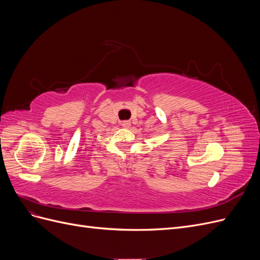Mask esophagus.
Here are the masks:
<instances>
[{"instance_id":"esophagus-1","label":"esophagus","mask_w":260,"mask_h":260,"mask_svg":"<svg viewBox=\"0 0 260 260\" xmlns=\"http://www.w3.org/2000/svg\"><path fill=\"white\" fill-rule=\"evenodd\" d=\"M121 125L123 128H129L131 125V122L129 120H124V121H121Z\"/></svg>"}]
</instances>
